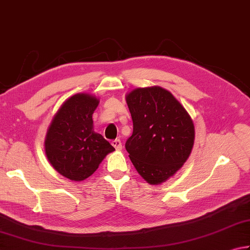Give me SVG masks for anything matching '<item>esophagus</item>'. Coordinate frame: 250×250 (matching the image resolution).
<instances>
[{
    "label": "esophagus",
    "instance_id": "esophagus-1",
    "mask_svg": "<svg viewBox=\"0 0 250 250\" xmlns=\"http://www.w3.org/2000/svg\"><path fill=\"white\" fill-rule=\"evenodd\" d=\"M111 144H112V146L117 149V151H120V149H122V143L119 139L113 140Z\"/></svg>",
    "mask_w": 250,
    "mask_h": 250
}]
</instances>
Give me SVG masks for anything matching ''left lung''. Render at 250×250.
Masks as SVG:
<instances>
[{
	"instance_id": "left-lung-1",
	"label": "left lung",
	"mask_w": 250,
	"mask_h": 250,
	"mask_svg": "<svg viewBox=\"0 0 250 250\" xmlns=\"http://www.w3.org/2000/svg\"><path fill=\"white\" fill-rule=\"evenodd\" d=\"M133 121L125 149L141 177L161 185L188 160L194 143V125L185 107L160 86L134 88L125 95Z\"/></svg>"
}]
</instances>
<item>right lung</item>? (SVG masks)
<instances>
[{
	"label": "right lung",
	"instance_id": "obj_1",
	"mask_svg": "<svg viewBox=\"0 0 250 250\" xmlns=\"http://www.w3.org/2000/svg\"><path fill=\"white\" fill-rule=\"evenodd\" d=\"M99 98L79 93L63 102L44 138V152L59 174L72 181L92 176L108 154L115 151L102 134L94 131L93 113Z\"/></svg>",
	"mask_w": 250,
	"mask_h": 250
}]
</instances>
